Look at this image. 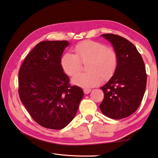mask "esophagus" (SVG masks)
<instances>
[{"label": "esophagus", "instance_id": "obj_1", "mask_svg": "<svg viewBox=\"0 0 158 158\" xmlns=\"http://www.w3.org/2000/svg\"><path fill=\"white\" fill-rule=\"evenodd\" d=\"M91 91H92L91 89H83V92H84L85 94H89Z\"/></svg>", "mask_w": 158, "mask_h": 158}]
</instances>
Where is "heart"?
<instances>
[{
  "label": "heart",
  "instance_id": "heart-1",
  "mask_svg": "<svg viewBox=\"0 0 158 158\" xmlns=\"http://www.w3.org/2000/svg\"><path fill=\"white\" fill-rule=\"evenodd\" d=\"M75 51L76 55L66 52L61 58V66L64 73L74 76L81 70V62H89V72L75 75L72 79L74 84L90 88L99 84L103 79L110 78L115 72L118 63L116 52L103 43L87 40L76 45Z\"/></svg>",
  "mask_w": 158,
  "mask_h": 158
}]
</instances>
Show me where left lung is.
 Instances as JSON below:
<instances>
[{
	"label": "left lung",
	"instance_id": "obj_1",
	"mask_svg": "<svg viewBox=\"0 0 158 158\" xmlns=\"http://www.w3.org/2000/svg\"><path fill=\"white\" fill-rule=\"evenodd\" d=\"M101 36L112 44L118 63L113 76L101 88L104 98L99 107L107 117L122 119L140 106L146 89V69L141 55L129 40L112 33Z\"/></svg>",
	"mask_w": 158,
	"mask_h": 158
}]
</instances>
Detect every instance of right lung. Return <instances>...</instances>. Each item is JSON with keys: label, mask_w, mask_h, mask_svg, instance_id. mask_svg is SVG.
<instances>
[{"label": "right lung", "mask_w": 158, "mask_h": 158, "mask_svg": "<svg viewBox=\"0 0 158 158\" xmlns=\"http://www.w3.org/2000/svg\"><path fill=\"white\" fill-rule=\"evenodd\" d=\"M68 41H42L24 59L18 73L20 101L36 123L61 129L75 118L83 91L71 86L60 61Z\"/></svg>", "instance_id": "add662e5"}]
</instances>
